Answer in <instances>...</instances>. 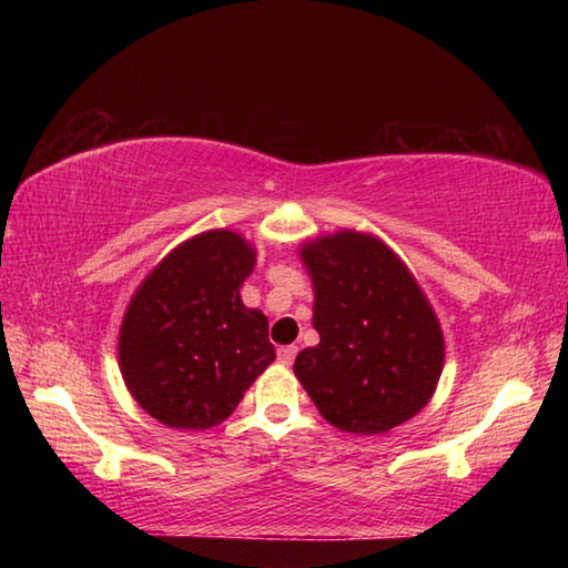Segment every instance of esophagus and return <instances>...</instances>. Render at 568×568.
I'll return each instance as SVG.
<instances>
[{
	"instance_id": "obj_1",
	"label": "esophagus",
	"mask_w": 568,
	"mask_h": 568,
	"mask_svg": "<svg viewBox=\"0 0 568 568\" xmlns=\"http://www.w3.org/2000/svg\"><path fill=\"white\" fill-rule=\"evenodd\" d=\"M295 355H297V345H283V348L277 351V361L283 365H291L295 361Z\"/></svg>"
}]
</instances>
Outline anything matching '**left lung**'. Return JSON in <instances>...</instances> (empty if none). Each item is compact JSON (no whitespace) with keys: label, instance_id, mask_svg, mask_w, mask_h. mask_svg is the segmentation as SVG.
<instances>
[{"label":"left lung","instance_id":"left-lung-1","mask_svg":"<svg viewBox=\"0 0 568 568\" xmlns=\"http://www.w3.org/2000/svg\"><path fill=\"white\" fill-rule=\"evenodd\" d=\"M297 253L321 343L297 353L295 378L331 426L388 434L436 393L446 341L434 305L378 235L343 227L305 240Z\"/></svg>","mask_w":568,"mask_h":568}]
</instances>
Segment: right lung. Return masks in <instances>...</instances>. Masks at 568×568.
<instances>
[{"label": "right lung", "mask_w": 568, "mask_h": 568, "mask_svg": "<svg viewBox=\"0 0 568 568\" xmlns=\"http://www.w3.org/2000/svg\"><path fill=\"white\" fill-rule=\"evenodd\" d=\"M253 243L227 227L172 247L122 315L120 373L138 406L180 430L223 423L275 361L267 318L240 287L255 267Z\"/></svg>", "instance_id": "1"}]
</instances>
